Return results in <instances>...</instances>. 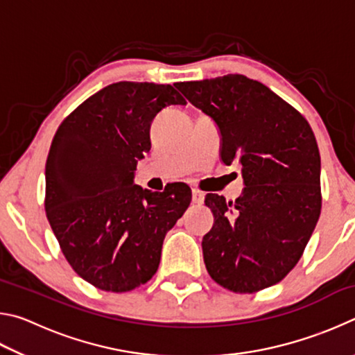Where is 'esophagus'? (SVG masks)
<instances>
[{
    "label": "esophagus",
    "instance_id": "esophagus-1",
    "mask_svg": "<svg viewBox=\"0 0 355 355\" xmlns=\"http://www.w3.org/2000/svg\"><path fill=\"white\" fill-rule=\"evenodd\" d=\"M203 200H205V194H203L202 191H192V203H194V205H202Z\"/></svg>",
    "mask_w": 355,
    "mask_h": 355
}]
</instances>
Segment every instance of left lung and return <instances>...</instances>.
I'll use <instances>...</instances> for the list:
<instances>
[{
	"label": "left lung",
	"instance_id": "left-lung-1",
	"mask_svg": "<svg viewBox=\"0 0 355 355\" xmlns=\"http://www.w3.org/2000/svg\"><path fill=\"white\" fill-rule=\"evenodd\" d=\"M175 87L218 123L222 161L243 166L239 199L205 197L214 216L202 241L208 274L241 294L279 284L300 260L321 214V158L307 119L244 75Z\"/></svg>",
	"mask_w": 355,
	"mask_h": 355
}]
</instances>
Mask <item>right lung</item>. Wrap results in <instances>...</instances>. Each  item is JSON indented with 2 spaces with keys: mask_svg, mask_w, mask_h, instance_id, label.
<instances>
[{
  "mask_svg": "<svg viewBox=\"0 0 355 355\" xmlns=\"http://www.w3.org/2000/svg\"><path fill=\"white\" fill-rule=\"evenodd\" d=\"M186 105L171 84H110L70 112L45 164V211L65 260L89 284L125 293L158 271L166 233L191 203L188 184L133 183L163 107Z\"/></svg>",
  "mask_w": 355,
  "mask_h": 355,
  "instance_id": "1",
  "label": "right lung"
}]
</instances>
